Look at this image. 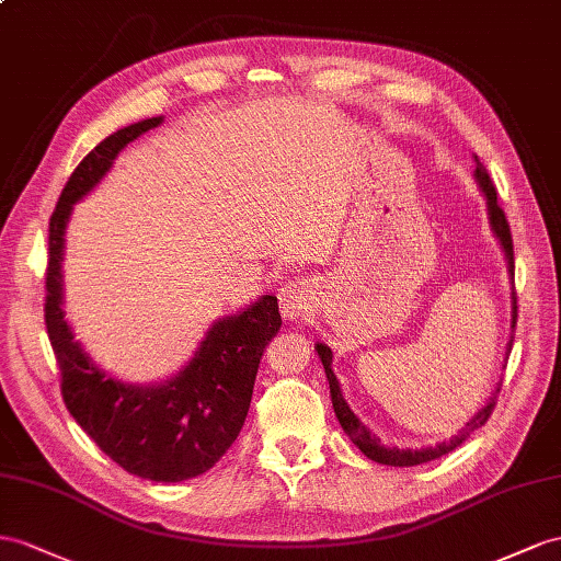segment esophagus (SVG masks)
<instances>
[{
	"label": "esophagus",
	"instance_id": "1",
	"mask_svg": "<svg viewBox=\"0 0 561 561\" xmlns=\"http://www.w3.org/2000/svg\"><path fill=\"white\" fill-rule=\"evenodd\" d=\"M312 298L308 282H291L279 291V310L286 320H298L312 308Z\"/></svg>",
	"mask_w": 561,
	"mask_h": 561
}]
</instances>
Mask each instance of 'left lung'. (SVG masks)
Masks as SVG:
<instances>
[{"mask_svg":"<svg viewBox=\"0 0 561 561\" xmlns=\"http://www.w3.org/2000/svg\"><path fill=\"white\" fill-rule=\"evenodd\" d=\"M473 163H477V170H473V180H477L479 190L483 192L485 196V208H488V222H491V229L493 234L500 243L502 253H505V261H507V275H510V284H512V332L516 327V291H514V249H512V234H510V225H507V218L505 213H502V208L497 206V194H495V186H493V180L488 178V172L483 168V163L479 161V156H473ZM512 339L507 341V351H505V365H507V355L512 351ZM314 351H318L320 360L324 365V375H327V381H329V393H332V405H334V412H336V420L341 424V428L346 431L348 438L360 448V453L369 459H375V462L379 465H389V467H417V465H424V462H431V459H438L443 455H448L450 450H455L457 445H462L471 431L481 428L488 417H491V412L495 408V400H497V393H500V386H502V379L495 383V391L491 393V398L485 400V405L473 414V417L465 424V428L459 431L457 436H453L450 440H443V443H436V445H428V448H420V450H410V448H398V445H383L379 436L371 434V431L357 420V414L348 408L346 398H343L341 393V386H339V379L334 375L332 369V348L327 346V343H314ZM502 365V367H505Z\"/></svg>","mask_w":561,"mask_h":561,"instance_id":"obj_1","label":"left lung"}]
</instances>
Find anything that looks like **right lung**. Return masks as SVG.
<instances>
[{
    "label": "right lung",
    "instance_id": "1",
    "mask_svg": "<svg viewBox=\"0 0 561 561\" xmlns=\"http://www.w3.org/2000/svg\"><path fill=\"white\" fill-rule=\"evenodd\" d=\"M163 116L113 133L82 158L49 220L45 322L68 412L113 462L139 479L178 483L208 471L229 450L249 414L257 365L277 336L275 296L215 320L186 365L158 383H127L96 367L64 310V243L70 213L106 178L118 153Z\"/></svg>",
    "mask_w": 561,
    "mask_h": 561
}]
</instances>
